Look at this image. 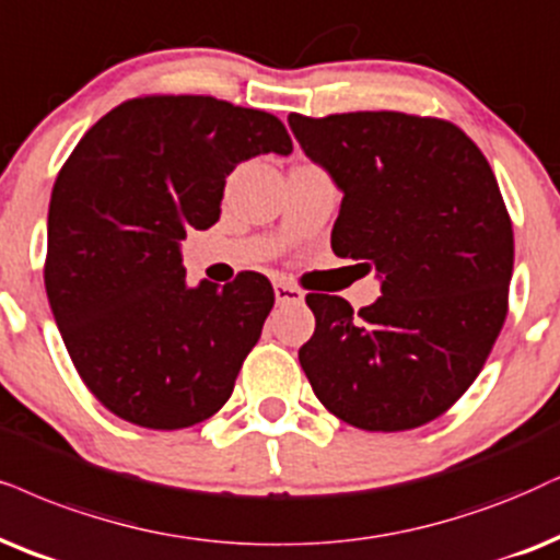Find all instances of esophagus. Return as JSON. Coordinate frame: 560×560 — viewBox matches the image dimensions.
Masks as SVG:
<instances>
[{
	"instance_id": "obj_1",
	"label": "esophagus",
	"mask_w": 560,
	"mask_h": 560,
	"mask_svg": "<svg viewBox=\"0 0 560 560\" xmlns=\"http://www.w3.org/2000/svg\"><path fill=\"white\" fill-rule=\"evenodd\" d=\"M273 294H276V302H279V304L302 302V300H304L302 289L294 287V284H287V281H276V284H273Z\"/></svg>"
}]
</instances>
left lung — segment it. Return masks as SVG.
<instances>
[{
  "mask_svg": "<svg viewBox=\"0 0 560 560\" xmlns=\"http://www.w3.org/2000/svg\"><path fill=\"white\" fill-rule=\"evenodd\" d=\"M289 126L343 190L332 253L382 276V296L357 315L343 296L307 294L302 370L351 427H423L476 382L506 320L514 232L497 175L444 118L292 113Z\"/></svg>",
  "mask_w": 560,
  "mask_h": 560,
  "instance_id": "obj_1",
  "label": "left lung"
}]
</instances>
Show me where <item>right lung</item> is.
<instances>
[{"label": "right lung", "mask_w": 560, "mask_h": 560, "mask_svg": "<svg viewBox=\"0 0 560 560\" xmlns=\"http://www.w3.org/2000/svg\"><path fill=\"white\" fill-rule=\"evenodd\" d=\"M268 152H292L271 113L141 95L105 113L59 170L46 294L82 382L118 419L173 431L230 400L273 287L256 271L188 287L178 243L217 222L232 170Z\"/></svg>", "instance_id": "obj_1"}]
</instances>
